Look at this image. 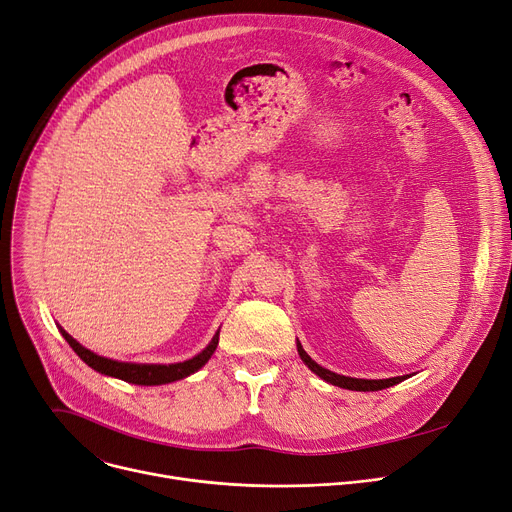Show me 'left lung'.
I'll return each instance as SVG.
<instances>
[{
  "label": "left lung",
  "instance_id": "left-lung-1",
  "mask_svg": "<svg viewBox=\"0 0 512 512\" xmlns=\"http://www.w3.org/2000/svg\"><path fill=\"white\" fill-rule=\"evenodd\" d=\"M297 348H299L301 359L305 361V365H307L313 373H317L321 380H326V382H330L332 386H338V388L357 390V392H375V390H384V388H390V386H394V384H398V382H402V380H407V375H400V378H390V380H357V378H346V375H338V373H334V371H330V369H326V367L317 365V363L303 351L301 342H297Z\"/></svg>",
  "mask_w": 512,
  "mask_h": 512
}]
</instances>
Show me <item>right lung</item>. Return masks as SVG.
<instances>
[{
  "instance_id": "right-lung-1",
  "label": "right lung",
  "mask_w": 512,
  "mask_h": 512,
  "mask_svg": "<svg viewBox=\"0 0 512 512\" xmlns=\"http://www.w3.org/2000/svg\"><path fill=\"white\" fill-rule=\"evenodd\" d=\"M62 336L66 338V342L72 346V351L83 359L89 367H93L95 371L103 373V375H112V378L124 380L128 384H139V386H159V384H170L176 380L186 378V375L195 373L197 369H201L213 355L215 346H218L220 340V332L213 336V340L209 342V346L205 348L203 353H199L197 357L188 359L184 363H174V365H141V363H122V361H112L99 357L95 353H91L89 348L80 346L68 332L62 330Z\"/></svg>"
}]
</instances>
